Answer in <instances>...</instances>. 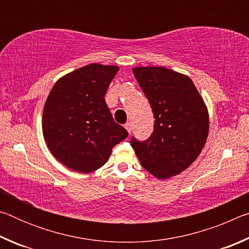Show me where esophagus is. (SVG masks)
Here are the masks:
<instances>
[{"label": "esophagus", "mask_w": 249, "mask_h": 249, "mask_svg": "<svg viewBox=\"0 0 249 249\" xmlns=\"http://www.w3.org/2000/svg\"><path fill=\"white\" fill-rule=\"evenodd\" d=\"M124 127H125L126 130H127V132L130 134V132H132V124H130V123H126V124L124 125Z\"/></svg>", "instance_id": "obj_1"}]
</instances>
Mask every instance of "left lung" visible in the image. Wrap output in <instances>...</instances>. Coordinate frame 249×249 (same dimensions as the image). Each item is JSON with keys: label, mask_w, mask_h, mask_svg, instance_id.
<instances>
[{"label": "left lung", "mask_w": 249, "mask_h": 249, "mask_svg": "<svg viewBox=\"0 0 249 249\" xmlns=\"http://www.w3.org/2000/svg\"><path fill=\"white\" fill-rule=\"evenodd\" d=\"M133 73L154 113L148 140L132 137L141 165L158 179L187 169L200 155L209 134V113L188 75L163 67H136Z\"/></svg>", "instance_id": "1"}]
</instances>
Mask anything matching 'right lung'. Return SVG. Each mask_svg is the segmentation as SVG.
Wrapping results in <instances>:
<instances>
[{
	"label": "right lung",
	"mask_w": 249,
	"mask_h": 249,
	"mask_svg": "<svg viewBox=\"0 0 249 249\" xmlns=\"http://www.w3.org/2000/svg\"><path fill=\"white\" fill-rule=\"evenodd\" d=\"M117 66L91 64L54 83L43 112V134L53 157L69 169L89 174L107 161L128 136L115 123L104 95Z\"/></svg>",
	"instance_id": "obj_1"
}]
</instances>
